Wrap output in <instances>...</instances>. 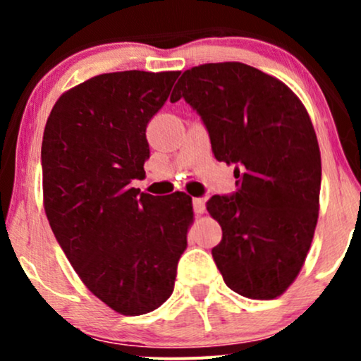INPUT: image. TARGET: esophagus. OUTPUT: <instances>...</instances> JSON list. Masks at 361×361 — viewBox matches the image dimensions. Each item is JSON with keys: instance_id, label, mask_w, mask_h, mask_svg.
Masks as SVG:
<instances>
[{"instance_id": "obj_1", "label": "esophagus", "mask_w": 361, "mask_h": 361, "mask_svg": "<svg viewBox=\"0 0 361 361\" xmlns=\"http://www.w3.org/2000/svg\"><path fill=\"white\" fill-rule=\"evenodd\" d=\"M193 210L197 214L205 212V198H193Z\"/></svg>"}]
</instances>
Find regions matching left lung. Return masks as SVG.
Segmentation results:
<instances>
[{
    "label": "left lung",
    "instance_id": "1",
    "mask_svg": "<svg viewBox=\"0 0 361 361\" xmlns=\"http://www.w3.org/2000/svg\"><path fill=\"white\" fill-rule=\"evenodd\" d=\"M180 98L204 120L215 159L235 166V193L207 202L222 227L215 264L239 295L276 299L304 267L319 217L321 151L307 110L243 62L186 69L171 102Z\"/></svg>",
    "mask_w": 361,
    "mask_h": 361
}]
</instances>
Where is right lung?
Here are the masks:
<instances>
[{"label": "right lung", "instance_id": "1", "mask_svg": "<svg viewBox=\"0 0 361 361\" xmlns=\"http://www.w3.org/2000/svg\"><path fill=\"white\" fill-rule=\"evenodd\" d=\"M180 71L94 76L62 93L42 140L44 209L69 263L103 304L140 316L173 293L192 197L140 193L146 127Z\"/></svg>", "mask_w": 361, "mask_h": 361}]
</instances>
